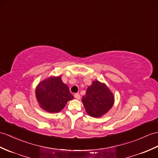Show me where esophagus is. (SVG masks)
Here are the masks:
<instances>
[{"label": "esophagus", "instance_id": "34e87169", "mask_svg": "<svg viewBox=\"0 0 158 158\" xmlns=\"http://www.w3.org/2000/svg\"><path fill=\"white\" fill-rule=\"evenodd\" d=\"M74 97H75V98L79 100V99L80 98V94H78V93H76V94H74Z\"/></svg>", "mask_w": 158, "mask_h": 158}]
</instances>
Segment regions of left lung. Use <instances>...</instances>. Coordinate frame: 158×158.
<instances>
[{"mask_svg":"<svg viewBox=\"0 0 158 158\" xmlns=\"http://www.w3.org/2000/svg\"><path fill=\"white\" fill-rule=\"evenodd\" d=\"M114 95L105 84L96 80L88 86L82 101L86 113L98 118L106 114L114 104Z\"/></svg>","mask_w":158,"mask_h":158,"instance_id":"8db88e82","label":"left lung"}]
</instances>
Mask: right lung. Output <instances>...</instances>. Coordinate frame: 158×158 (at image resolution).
I'll return each instance as SVG.
<instances>
[{
  "label": "right lung",
  "instance_id": "1",
  "mask_svg": "<svg viewBox=\"0 0 158 158\" xmlns=\"http://www.w3.org/2000/svg\"><path fill=\"white\" fill-rule=\"evenodd\" d=\"M37 102L41 109L49 113H58L68 101L74 98L61 76L50 77L39 83L35 89Z\"/></svg>",
  "mask_w": 158,
  "mask_h": 158
}]
</instances>
